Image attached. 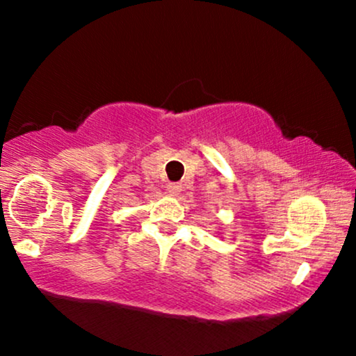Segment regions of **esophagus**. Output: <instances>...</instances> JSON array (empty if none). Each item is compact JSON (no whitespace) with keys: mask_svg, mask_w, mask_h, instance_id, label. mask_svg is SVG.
Segmentation results:
<instances>
[{"mask_svg":"<svg viewBox=\"0 0 356 356\" xmlns=\"http://www.w3.org/2000/svg\"><path fill=\"white\" fill-rule=\"evenodd\" d=\"M167 191H169L170 195H179L181 194V186L179 184H169V187H167Z\"/></svg>","mask_w":356,"mask_h":356,"instance_id":"esophagus-1","label":"esophagus"}]
</instances>
